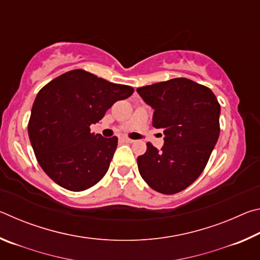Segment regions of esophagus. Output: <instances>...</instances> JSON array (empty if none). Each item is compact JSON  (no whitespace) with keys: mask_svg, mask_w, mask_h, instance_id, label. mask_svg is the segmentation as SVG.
Wrapping results in <instances>:
<instances>
[{"mask_svg":"<svg viewBox=\"0 0 260 260\" xmlns=\"http://www.w3.org/2000/svg\"><path fill=\"white\" fill-rule=\"evenodd\" d=\"M122 141H124V142H126V143H133L134 142V140L128 139V138H124V139H122Z\"/></svg>","mask_w":260,"mask_h":260,"instance_id":"1","label":"esophagus"}]
</instances>
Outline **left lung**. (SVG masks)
I'll list each match as a JSON object with an SVG mask.
<instances>
[{
	"mask_svg": "<svg viewBox=\"0 0 260 260\" xmlns=\"http://www.w3.org/2000/svg\"><path fill=\"white\" fill-rule=\"evenodd\" d=\"M155 110L152 126L164 129L161 150L147 143L138 157L141 177L156 190L173 195L203 172L220 133V104L210 88L186 78L138 88Z\"/></svg>",
	"mask_w": 260,
	"mask_h": 260,
	"instance_id": "obj_1",
	"label": "left lung"
}]
</instances>
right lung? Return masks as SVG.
Returning a JSON list of instances; mask_svg holds the SVG:
<instances>
[{
	"instance_id": "1",
	"label": "right lung",
	"mask_w": 260,
	"mask_h": 260,
	"mask_svg": "<svg viewBox=\"0 0 260 260\" xmlns=\"http://www.w3.org/2000/svg\"><path fill=\"white\" fill-rule=\"evenodd\" d=\"M133 87L112 83L85 70H72L39 91L28 121L37 160L58 186L82 191L108 172L118 138L90 132L117 101L128 99Z\"/></svg>"
}]
</instances>
